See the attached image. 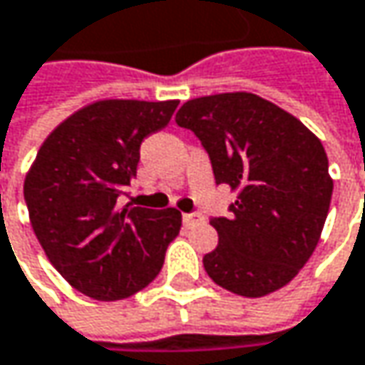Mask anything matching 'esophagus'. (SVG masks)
Returning a JSON list of instances; mask_svg holds the SVG:
<instances>
[{
  "label": "esophagus",
  "mask_w": 365,
  "mask_h": 365,
  "mask_svg": "<svg viewBox=\"0 0 365 365\" xmlns=\"http://www.w3.org/2000/svg\"><path fill=\"white\" fill-rule=\"evenodd\" d=\"M200 220H202V214H197V212L182 214V222H185L187 227H191V225H195V222H200Z\"/></svg>",
  "instance_id": "34e87169"
}]
</instances>
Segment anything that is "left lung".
Listing matches in <instances>:
<instances>
[{
	"label": "left lung",
	"instance_id": "left-lung-1",
	"mask_svg": "<svg viewBox=\"0 0 365 365\" xmlns=\"http://www.w3.org/2000/svg\"><path fill=\"white\" fill-rule=\"evenodd\" d=\"M176 123L210 155L216 182L237 191L229 218H212L216 250L205 273L220 288L258 298L297 277L315 250L332 200L322 140L294 115L252 94L187 101Z\"/></svg>",
	"mask_w": 365,
	"mask_h": 365
}]
</instances>
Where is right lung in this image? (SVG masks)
I'll use <instances>...</instances> for the list:
<instances>
[{
  "label": "right lung",
  "mask_w": 365,
  "mask_h": 365,
  "mask_svg": "<svg viewBox=\"0 0 365 365\" xmlns=\"http://www.w3.org/2000/svg\"><path fill=\"white\" fill-rule=\"evenodd\" d=\"M178 101L107 98L56 125L24 178L31 227L48 260L94 300H119L149 286L178 235L176 207L119 205L136 176L140 143L168 125Z\"/></svg>",
  "instance_id": "1"
}]
</instances>
